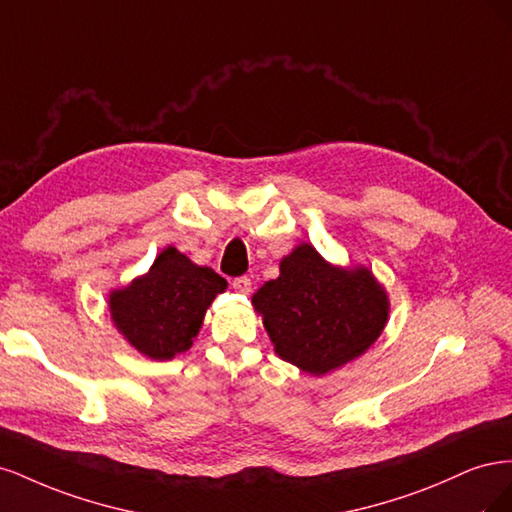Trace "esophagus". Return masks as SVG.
I'll return each mask as SVG.
<instances>
[{
    "instance_id": "1",
    "label": "esophagus",
    "mask_w": 512,
    "mask_h": 512,
    "mask_svg": "<svg viewBox=\"0 0 512 512\" xmlns=\"http://www.w3.org/2000/svg\"><path fill=\"white\" fill-rule=\"evenodd\" d=\"M232 288L239 294H250L252 292V280L250 277H237V280H232Z\"/></svg>"
}]
</instances>
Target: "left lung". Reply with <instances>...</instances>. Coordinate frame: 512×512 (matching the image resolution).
<instances>
[{"instance_id": "8db88e82", "label": "left lung", "mask_w": 512, "mask_h": 512, "mask_svg": "<svg viewBox=\"0 0 512 512\" xmlns=\"http://www.w3.org/2000/svg\"><path fill=\"white\" fill-rule=\"evenodd\" d=\"M275 354L309 376H327L378 342L389 292L365 265L342 267L312 243L280 260V275L252 297Z\"/></svg>"}]
</instances>
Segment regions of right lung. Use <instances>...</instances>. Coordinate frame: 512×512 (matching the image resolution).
Here are the masks:
<instances>
[{
  "label": "right lung",
  "mask_w": 512,
  "mask_h": 512,
  "mask_svg": "<svg viewBox=\"0 0 512 512\" xmlns=\"http://www.w3.org/2000/svg\"><path fill=\"white\" fill-rule=\"evenodd\" d=\"M226 288L222 275L168 245L147 273L108 292V314L136 352L170 361L192 348L209 305Z\"/></svg>",
  "instance_id": "obj_1"
}]
</instances>
